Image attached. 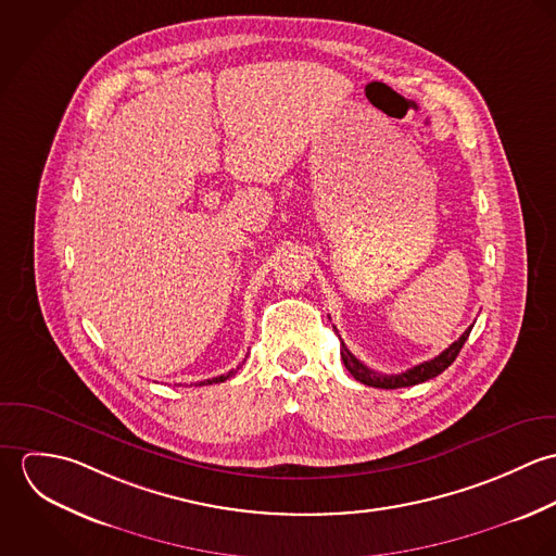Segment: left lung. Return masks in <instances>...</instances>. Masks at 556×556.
Instances as JSON below:
<instances>
[{
  "label": "left lung",
  "mask_w": 556,
  "mask_h": 556,
  "mask_svg": "<svg viewBox=\"0 0 556 556\" xmlns=\"http://www.w3.org/2000/svg\"><path fill=\"white\" fill-rule=\"evenodd\" d=\"M473 325L454 342L450 344L443 353H439L434 359H428L424 364H417L413 366L410 370L406 372H400V375H379L375 370H370L368 366H364L342 342V349H340V355H342V362H344V368L364 386H370V388H381V390H396V388H410V386H417V383H424L428 379H434L439 377L445 368H450L454 364V359L458 357L460 349L465 346L469 333H471Z\"/></svg>",
  "instance_id": "obj_1"
}]
</instances>
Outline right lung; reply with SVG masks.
Here are the masks:
<instances>
[{
	"mask_svg": "<svg viewBox=\"0 0 556 556\" xmlns=\"http://www.w3.org/2000/svg\"><path fill=\"white\" fill-rule=\"evenodd\" d=\"M238 370H229L227 375H220V377H214V379H207V381H201L199 386H212V383H223V381H227V379H231L233 375H236Z\"/></svg>",
	"mask_w": 556,
	"mask_h": 556,
	"instance_id": "add662e5",
	"label": "right lung"
}]
</instances>
